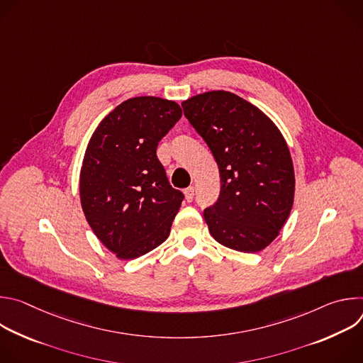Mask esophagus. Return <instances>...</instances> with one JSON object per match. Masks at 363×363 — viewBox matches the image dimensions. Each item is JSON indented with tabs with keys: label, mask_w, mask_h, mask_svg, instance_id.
Masks as SVG:
<instances>
[{
	"label": "esophagus",
	"mask_w": 363,
	"mask_h": 363,
	"mask_svg": "<svg viewBox=\"0 0 363 363\" xmlns=\"http://www.w3.org/2000/svg\"><path fill=\"white\" fill-rule=\"evenodd\" d=\"M194 192H195V188L194 186H188V188H185L184 189V195H185V199L189 202V201H192V198H194Z\"/></svg>",
	"instance_id": "esophagus-1"
}]
</instances>
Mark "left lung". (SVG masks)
Returning <instances> with one entry per match:
<instances>
[{
  "instance_id": "1",
  "label": "left lung",
  "mask_w": 363,
  "mask_h": 363,
  "mask_svg": "<svg viewBox=\"0 0 363 363\" xmlns=\"http://www.w3.org/2000/svg\"><path fill=\"white\" fill-rule=\"evenodd\" d=\"M182 108L220 169V198L203 211L213 238L241 252L264 250L280 234L294 201L284 136L263 111L231 91L195 94Z\"/></svg>"
}]
</instances>
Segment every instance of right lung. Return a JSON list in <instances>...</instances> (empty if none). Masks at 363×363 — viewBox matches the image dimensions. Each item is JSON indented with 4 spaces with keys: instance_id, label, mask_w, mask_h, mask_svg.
<instances>
[{
    "instance_id": "obj_1",
    "label": "right lung",
    "mask_w": 363,
    "mask_h": 363,
    "mask_svg": "<svg viewBox=\"0 0 363 363\" xmlns=\"http://www.w3.org/2000/svg\"><path fill=\"white\" fill-rule=\"evenodd\" d=\"M181 116L174 100L132 97L103 118L87 143L82 208L99 241L121 260L152 251L171 233L184 195L169 185L157 147Z\"/></svg>"
}]
</instances>
